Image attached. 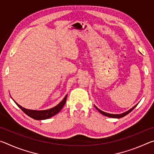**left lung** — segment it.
<instances>
[{
    "mask_svg": "<svg viewBox=\"0 0 154 154\" xmlns=\"http://www.w3.org/2000/svg\"><path fill=\"white\" fill-rule=\"evenodd\" d=\"M137 105H136L135 106H134L132 108L129 109L128 111H126V112H124V113H121V114H111V113H106V112H104V111H101L100 109H99L98 107H96V106L95 105H94V106L96 107V109H97V110H98L99 112H100V113L101 114H103V115H104V116H106V117H109V118H123V117H124V116H126V115H128L129 113H130V112H131L135 107H136Z\"/></svg>",
    "mask_w": 154,
    "mask_h": 154,
    "instance_id": "1",
    "label": "left lung"
}]
</instances>
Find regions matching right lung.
Masks as SVG:
<instances>
[{
  "label": "right lung",
  "instance_id": "right-lung-1",
  "mask_svg": "<svg viewBox=\"0 0 154 154\" xmlns=\"http://www.w3.org/2000/svg\"><path fill=\"white\" fill-rule=\"evenodd\" d=\"M66 98H67V94L64 96V98H63L60 103L58 105H57L56 106L54 107L49 109H47V110H41V111H37V110H31V109H27L26 108L22 107V106H20V105L15 102V101L14 100L15 104L19 106V107L22 109V110L24 112V113L28 116L30 118H32L35 119H36V120H43V119H47L51 118L52 116H55L57 113H58L60 111L61 109L63 108V106L64 105L65 103H66Z\"/></svg>",
  "mask_w": 154,
  "mask_h": 154
}]
</instances>
